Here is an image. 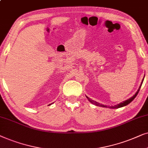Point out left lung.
<instances>
[{
    "mask_svg": "<svg viewBox=\"0 0 148 148\" xmlns=\"http://www.w3.org/2000/svg\"><path fill=\"white\" fill-rule=\"evenodd\" d=\"M144 78H145V75H144V77H143V78L142 79V81H141V84H140V86H139V88H138V90H137V92H135V94L133 96H132L131 97H130L129 99H127V100H125V101H122L121 103H119V104H117V105L111 106H108L103 105V104H100L99 103H98V102H97V101H93V100H92V99H89V98H88L86 95V97L87 98V99H88V101H90V103H91L92 104H93V105H95V106H99V107L109 108H110V109H118V108H120L124 107V106H127L128 104H129L130 103H131V102L132 101H133V100L134 99H135V98L136 97V96L137 95V94H138V92H139V90H140L141 86V85H142V83H143V80H144Z\"/></svg>",
    "mask_w": 148,
    "mask_h": 148,
    "instance_id": "obj_1",
    "label": "left lung"
}]
</instances>
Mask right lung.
<instances>
[{
    "instance_id": "add662e5",
    "label": "right lung",
    "mask_w": 148,
    "mask_h": 148,
    "mask_svg": "<svg viewBox=\"0 0 148 148\" xmlns=\"http://www.w3.org/2000/svg\"><path fill=\"white\" fill-rule=\"evenodd\" d=\"M51 104H50V105H51Z\"/></svg>"
}]
</instances>
